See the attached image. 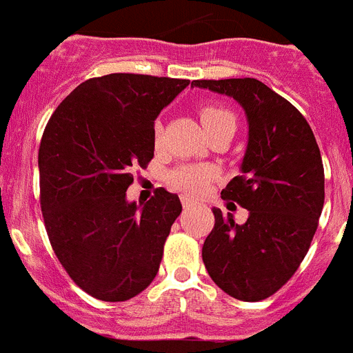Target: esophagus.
Listing matches in <instances>:
<instances>
[{
	"instance_id": "34e87169",
	"label": "esophagus",
	"mask_w": 353,
	"mask_h": 353,
	"mask_svg": "<svg viewBox=\"0 0 353 353\" xmlns=\"http://www.w3.org/2000/svg\"><path fill=\"white\" fill-rule=\"evenodd\" d=\"M194 199H191V198H187V196H182V207L183 208H191V207H194Z\"/></svg>"
}]
</instances>
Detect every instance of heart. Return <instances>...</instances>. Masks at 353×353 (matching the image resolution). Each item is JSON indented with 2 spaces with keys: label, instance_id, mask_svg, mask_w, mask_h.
I'll return each instance as SVG.
<instances>
[{
  "label": "heart",
  "instance_id": "b5f03b06",
  "mask_svg": "<svg viewBox=\"0 0 353 353\" xmlns=\"http://www.w3.org/2000/svg\"><path fill=\"white\" fill-rule=\"evenodd\" d=\"M199 120L203 123L205 130L208 134H214L215 130L223 129L224 125H232L235 123V117L232 111L221 108V105L207 104L201 105L198 111ZM162 143V125L155 123L154 127V146L159 148ZM215 171L214 168L205 166V164H183V166L176 168L168 174L171 185L176 191H182L187 196H199L203 194L208 189L210 182L214 180Z\"/></svg>",
  "mask_w": 353,
  "mask_h": 353
}]
</instances>
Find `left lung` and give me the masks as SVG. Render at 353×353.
<instances>
[{
    "label": "left lung",
    "instance_id": "8db88e82",
    "mask_svg": "<svg viewBox=\"0 0 353 353\" xmlns=\"http://www.w3.org/2000/svg\"><path fill=\"white\" fill-rule=\"evenodd\" d=\"M191 86L233 97L249 123L242 174L221 192L248 208L249 217L236 224L232 214L212 210L203 263L228 295L263 301L295 274L316 232L325 199L320 148L301 111L261 81L199 79Z\"/></svg>",
    "mask_w": 353,
    "mask_h": 353
}]
</instances>
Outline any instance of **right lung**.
<instances>
[{
    "label": "right lung",
    "mask_w": 353,
    "mask_h": 353,
    "mask_svg": "<svg viewBox=\"0 0 353 353\" xmlns=\"http://www.w3.org/2000/svg\"><path fill=\"white\" fill-rule=\"evenodd\" d=\"M189 79L108 74L84 81L49 118L39 148L40 207L72 281L105 302L129 301L159 272L176 194L127 201L132 168L154 159V121Z\"/></svg>",
    "instance_id": "1"
}]
</instances>
